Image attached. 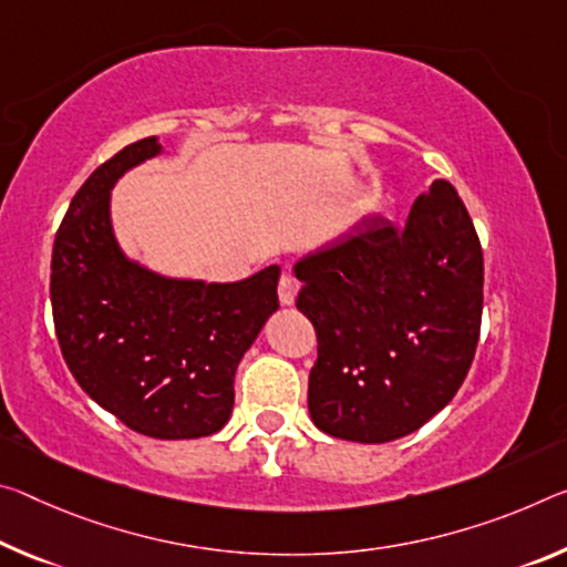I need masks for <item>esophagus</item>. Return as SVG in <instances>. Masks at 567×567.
Segmentation results:
<instances>
[{
	"mask_svg": "<svg viewBox=\"0 0 567 567\" xmlns=\"http://www.w3.org/2000/svg\"><path fill=\"white\" fill-rule=\"evenodd\" d=\"M300 285L292 275H282L280 282H277V298H280L282 305H292L295 298H298Z\"/></svg>",
	"mask_w": 567,
	"mask_h": 567,
	"instance_id": "1",
	"label": "esophagus"
}]
</instances>
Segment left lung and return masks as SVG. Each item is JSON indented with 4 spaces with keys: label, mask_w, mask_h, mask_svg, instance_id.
Instances as JSON below:
<instances>
[{
    "label": "left lung",
    "mask_w": 567,
    "mask_h": 567,
    "mask_svg": "<svg viewBox=\"0 0 567 567\" xmlns=\"http://www.w3.org/2000/svg\"><path fill=\"white\" fill-rule=\"evenodd\" d=\"M318 336L308 406L330 436L383 444L442 411L482 328L484 257L456 188L436 178L403 227L363 221L295 267Z\"/></svg>",
    "instance_id": "1"
}]
</instances>
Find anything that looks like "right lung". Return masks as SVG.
I'll list each match as a JSON object with an SVG mask.
<instances>
[{
  "label": "right lung",
  "mask_w": 567,
  "mask_h": 567,
  "mask_svg": "<svg viewBox=\"0 0 567 567\" xmlns=\"http://www.w3.org/2000/svg\"><path fill=\"white\" fill-rule=\"evenodd\" d=\"M161 151L141 138L97 166L62 219L50 300L62 358L90 399L154 439H199L227 424L235 373L277 310V275L182 282L128 262L113 239L115 178Z\"/></svg>",
  "instance_id": "obj_1"
}]
</instances>
